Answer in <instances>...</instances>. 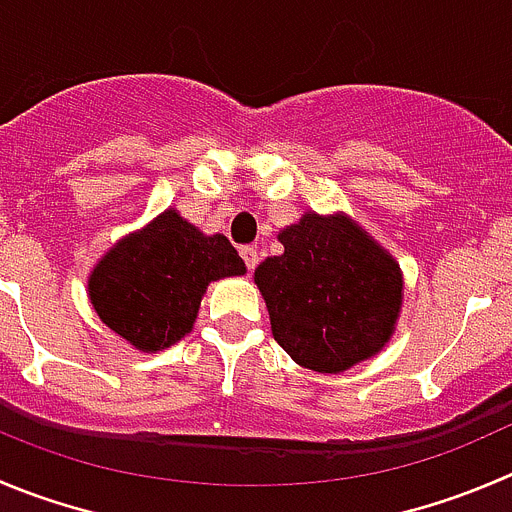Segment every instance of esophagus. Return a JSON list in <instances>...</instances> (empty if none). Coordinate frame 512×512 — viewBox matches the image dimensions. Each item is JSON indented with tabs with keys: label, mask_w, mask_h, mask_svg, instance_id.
Wrapping results in <instances>:
<instances>
[{
	"label": "esophagus",
	"mask_w": 512,
	"mask_h": 512,
	"mask_svg": "<svg viewBox=\"0 0 512 512\" xmlns=\"http://www.w3.org/2000/svg\"><path fill=\"white\" fill-rule=\"evenodd\" d=\"M241 259H243V264H246V269L253 271L256 266H259V251H256L253 246H243L241 248Z\"/></svg>",
	"instance_id": "obj_1"
}]
</instances>
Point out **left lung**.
<instances>
[{"mask_svg": "<svg viewBox=\"0 0 512 512\" xmlns=\"http://www.w3.org/2000/svg\"><path fill=\"white\" fill-rule=\"evenodd\" d=\"M256 269L276 342L296 364L337 374L389 342L402 306L397 261L344 213L309 211Z\"/></svg>", "mask_w": 512, "mask_h": 512, "instance_id": "obj_1", "label": "left lung"}]
</instances>
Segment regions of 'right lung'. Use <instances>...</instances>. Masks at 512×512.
<instances>
[{"label": "right lung", "mask_w": 512, "mask_h": 512, "mask_svg": "<svg viewBox=\"0 0 512 512\" xmlns=\"http://www.w3.org/2000/svg\"><path fill=\"white\" fill-rule=\"evenodd\" d=\"M241 274L226 236H206L168 208L97 261L87 291L102 324L140 352H160L191 332L211 281Z\"/></svg>", "instance_id": "1"}]
</instances>
